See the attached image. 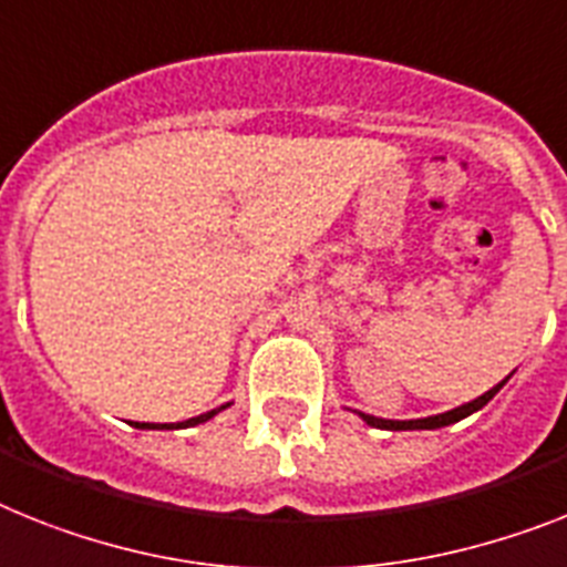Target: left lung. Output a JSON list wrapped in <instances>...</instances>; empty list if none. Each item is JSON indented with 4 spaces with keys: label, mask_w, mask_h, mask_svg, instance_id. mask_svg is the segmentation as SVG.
I'll use <instances>...</instances> for the list:
<instances>
[{
    "label": "left lung",
    "mask_w": 567,
    "mask_h": 567,
    "mask_svg": "<svg viewBox=\"0 0 567 567\" xmlns=\"http://www.w3.org/2000/svg\"><path fill=\"white\" fill-rule=\"evenodd\" d=\"M507 379H504V382H507ZM504 382H498V385H495V388H489V391H486V394H481L478 400L463 402V405H457V409L446 411V414H434V417H423V420H382V417H371V414H362V411H359V417H362L368 425H373V429H391V432H414V429H441V425H452V423H457V420L470 417V414H475V411L484 409L486 402L493 400V396L498 394V391H502Z\"/></svg>",
    "instance_id": "left-lung-1"
}]
</instances>
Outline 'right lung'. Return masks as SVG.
<instances>
[{
    "label": "right lung",
    "instance_id": "obj_1",
    "mask_svg": "<svg viewBox=\"0 0 567 567\" xmlns=\"http://www.w3.org/2000/svg\"><path fill=\"white\" fill-rule=\"evenodd\" d=\"M228 405H231V402H226V405H219V409H214V411H205V414H199V417L185 420V423H133V425L135 429H188V425L205 423V420H210L214 414H219L223 409H228Z\"/></svg>",
    "mask_w": 567,
    "mask_h": 567
}]
</instances>
